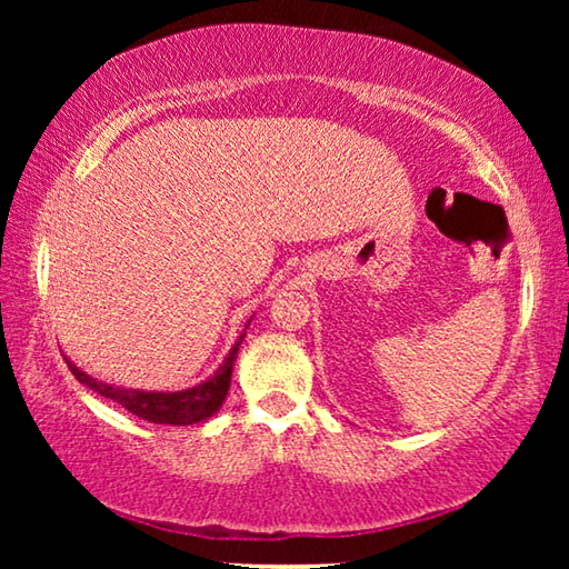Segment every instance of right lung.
Segmentation results:
<instances>
[{
    "label": "right lung",
    "instance_id": "1",
    "mask_svg": "<svg viewBox=\"0 0 569 569\" xmlns=\"http://www.w3.org/2000/svg\"><path fill=\"white\" fill-rule=\"evenodd\" d=\"M246 336V333H243ZM236 341L233 349L226 356V361L220 363V369L210 377L208 381L198 383V387L186 389V391H140V389H122V387H110V383H102L98 379L88 377V373L77 369L72 361H67L74 379L98 391L100 397L118 401L122 409H128L134 417L152 421V423H172V427H188V423H198L213 417L220 409V403L226 401V393L230 387V373H233V363L240 349V341Z\"/></svg>",
    "mask_w": 569,
    "mask_h": 569
}]
</instances>
